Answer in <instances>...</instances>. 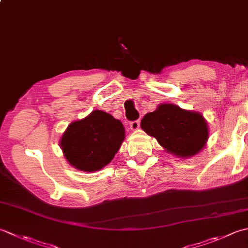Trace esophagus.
I'll return each mask as SVG.
<instances>
[{"label": "esophagus", "instance_id": "obj_1", "mask_svg": "<svg viewBox=\"0 0 248 248\" xmlns=\"http://www.w3.org/2000/svg\"><path fill=\"white\" fill-rule=\"evenodd\" d=\"M140 128V120H135L130 123V129L132 131H137Z\"/></svg>", "mask_w": 248, "mask_h": 248}]
</instances>
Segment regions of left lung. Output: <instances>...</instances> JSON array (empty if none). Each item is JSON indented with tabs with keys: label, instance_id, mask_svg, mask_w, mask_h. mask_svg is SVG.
I'll use <instances>...</instances> for the list:
<instances>
[{
	"label": "left lung",
	"instance_id": "1",
	"mask_svg": "<svg viewBox=\"0 0 248 248\" xmlns=\"http://www.w3.org/2000/svg\"><path fill=\"white\" fill-rule=\"evenodd\" d=\"M140 128L156 139L166 152L185 159L200 153L210 134L201 113L167 103L145 115Z\"/></svg>",
	"mask_w": 248,
	"mask_h": 248
}]
</instances>
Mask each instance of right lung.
<instances>
[{
	"mask_svg": "<svg viewBox=\"0 0 248 248\" xmlns=\"http://www.w3.org/2000/svg\"><path fill=\"white\" fill-rule=\"evenodd\" d=\"M124 138L123 123L96 109L69 124L60 139V147L72 167L90 173L108 166Z\"/></svg>",
	"mask_w": 248,
	"mask_h": 248,
	"instance_id": "obj_1",
	"label": "right lung"
}]
</instances>
